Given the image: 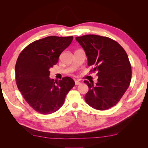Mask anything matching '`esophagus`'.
<instances>
[{"instance_id":"1","label":"esophagus","mask_w":148,"mask_h":148,"mask_svg":"<svg viewBox=\"0 0 148 148\" xmlns=\"http://www.w3.org/2000/svg\"><path fill=\"white\" fill-rule=\"evenodd\" d=\"M75 84H76V85H79V84H81V82H79L78 81V80H75Z\"/></svg>"}]
</instances>
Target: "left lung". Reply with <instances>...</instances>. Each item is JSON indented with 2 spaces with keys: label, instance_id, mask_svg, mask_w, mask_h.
<instances>
[{
  "label": "left lung",
  "instance_id": "left-lung-1",
  "mask_svg": "<svg viewBox=\"0 0 148 148\" xmlns=\"http://www.w3.org/2000/svg\"><path fill=\"white\" fill-rule=\"evenodd\" d=\"M88 57V66L97 71V83L85 80L89 91L85 101L92 108L104 110L117 104L129 87L132 66L123 48L114 40L95 34L76 37Z\"/></svg>",
  "mask_w": 148,
  "mask_h": 148
}]
</instances>
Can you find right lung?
Returning <instances> with one entry per match:
<instances>
[{
	"mask_svg": "<svg viewBox=\"0 0 148 148\" xmlns=\"http://www.w3.org/2000/svg\"><path fill=\"white\" fill-rule=\"evenodd\" d=\"M73 37L51 36L29 44L20 53L15 65L16 85L28 104L41 114H51L63 106L66 95L75 86L65 77L54 81L49 69L56 65L60 53Z\"/></svg>",
	"mask_w": 148,
	"mask_h": 148,
	"instance_id": "1",
	"label": "right lung"
}]
</instances>
